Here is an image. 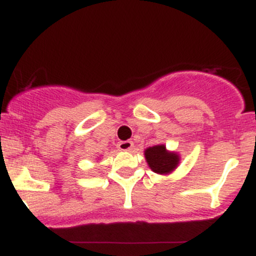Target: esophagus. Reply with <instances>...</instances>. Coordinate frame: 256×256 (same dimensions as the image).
<instances>
[{
    "label": "esophagus",
    "mask_w": 256,
    "mask_h": 256,
    "mask_svg": "<svg viewBox=\"0 0 256 256\" xmlns=\"http://www.w3.org/2000/svg\"><path fill=\"white\" fill-rule=\"evenodd\" d=\"M118 148L119 150L128 152L134 148V143H132V140H122V142H120L118 144Z\"/></svg>",
    "instance_id": "esophagus-1"
}]
</instances>
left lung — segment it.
<instances>
[{
  "mask_svg": "<svg viewBox=\"0 0 256 256\" xmlns=\"http://www.w3.org/2000/svg\"><path fill=\"white\" fill-rule=\"evenodd\" d=\"M144 155L152 171L158 174H168L179 164L177 152H168L164 144L149 146L146 149Z\"/></svg>",
  "mask_w": 256,
  "mask_h": 256,
  "instance_id": "left-lung-1",
  "label": "left lung"
}]
</instances>
